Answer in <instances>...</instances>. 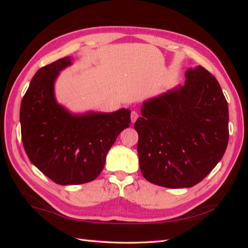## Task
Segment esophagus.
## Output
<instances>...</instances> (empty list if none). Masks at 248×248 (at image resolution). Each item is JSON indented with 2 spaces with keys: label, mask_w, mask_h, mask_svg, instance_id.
<instances>
[{
  "label": "esophagus",
  "mask_w": 248,
  "mask_h": 248,
  "mask_svg": "<svg viewBox=\"0 0 248 248\" xmlns=\"http://www.w3.org/2000/svg\"><path fill=\"white\" fill-rule=\"evenodd\" d=\"M130 118H131V122L132 123H134L137 121V119L139 118V112L137 111V110H132L131 111V116H130Z\"/></svg>",
  "instance_id": "obj_1"
}]
</instances>
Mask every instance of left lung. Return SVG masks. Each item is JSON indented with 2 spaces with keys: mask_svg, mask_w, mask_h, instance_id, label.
Listing matches in <instances>:
<instances>
[{
  "mask_svg": "<svg viewBox=\"0 0 248 248\" xmlns=\"http://www.w3.org/2000/svg\"><path fill=\"white\" fill-rule=\"evenodd\" d=\"M185 76L183 87L145 102L134 123L142 176L168 188L201 182L229 141V108L218 81L202 66Z\"/></svg>",
  "mask_w": 248,
  "mask_h": 248,
  "instance_id": "1",
  "label": "left lung"
}]
</instances>
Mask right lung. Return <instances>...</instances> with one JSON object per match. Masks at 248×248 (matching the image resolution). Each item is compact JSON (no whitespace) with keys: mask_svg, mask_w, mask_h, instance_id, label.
<instances>
[{"mask_svg":"<svg viewBox=\"0 0 248 248\" xmlns=\"http://www.w3.org/2000/svg\"><path fill=\"white\" fill-rule=\"evenodd\" d=\"M71 58L59 59L35 73L20 104L21 140L34 166L60 185L92 181L106 163L120 132L129 127L130 110L73 116L56 102L54 81Z\"/></svg>","mask_w":248,"mask_h":248,"instance_id":"obj_1","label":"right lung"}]
</instances>
